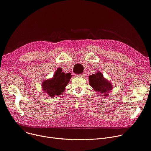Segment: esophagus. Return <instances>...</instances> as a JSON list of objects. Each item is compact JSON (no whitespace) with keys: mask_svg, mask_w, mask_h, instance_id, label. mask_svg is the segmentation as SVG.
I'll use <instances>...</instances> for the list:
<instances>
[{"mask_svg":"<svg viewBox=\"0 0 151 151\" xmlns=\"http://www.w3.org/2000/svg\"><path fill=\"white\" fill-rule=\"evenodd\" d=\"M85 73H83V74H81V75H76V76L77 77H81V78H83V77H84L85 76Z\"/></svg>","mask_w":151,"mask_h":151,"instance_id":"34e87169","label":"esophagus"}]
</instances>
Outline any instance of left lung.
<instances>
[{
    "instance_id": "8db88e82",
    "label": "left lung",
    "mask_w": 151,
    "mask_h": 151,
    "mask_svg": "<svg viewBox=\"0 0 151 151\" xmlns=\"http://www.w3.org/2000/svg\"><path fill=\"white\" fill-rule=\"evenodd\" d=\"M88 81L95 92L105 96H108V93L113 88L110 81L104 78L101 72L98 71L95 74L89 76Z\"/></svg>"
}]
</instances>
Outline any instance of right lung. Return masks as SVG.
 <instances>
[{
	"mask_svg": "<svg viewBox=\"0 0 151 151\" xmlns=\"http://www.w3.org/2000/svg\"><path fill=\"white\" fill-rule=\"evenodd\" d=\"M72 75L71 73L63 72L61 68H58L52 78L45 79L42 83V90L50 97L62 94L68 84Z\"/></svg>",
	"mask_w": 151,
	"mask_h": 151,
	"instance_id": "right-lung-1",
	"label": "right lung"
}]
</instances>
